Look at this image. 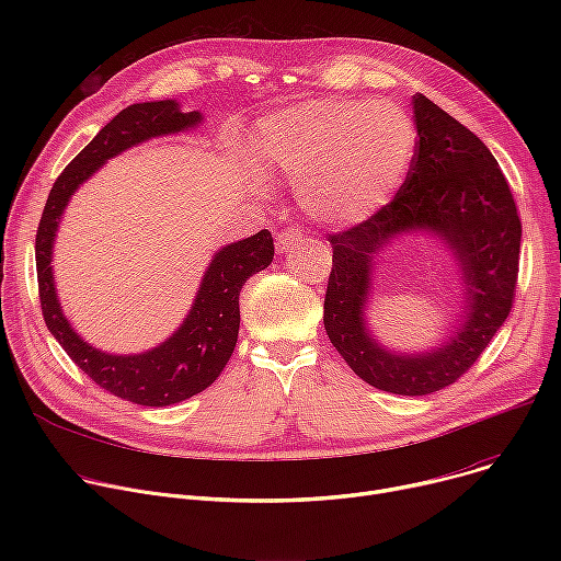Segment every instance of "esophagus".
<instances>
[{
    "label": "esophagus",
    "mask_w": 561,
    "mask_h": 561,
    "mask_svg": "<svg viewBox=\"0 0 561 561\" xmlns=\"http://www.w3.org/2000/svg\"><path fill=\"white\" fill-rule=\"evenodd\" d=\"M300 239H302V233H300L298 229H293V227L279 231V233H277V252L284 254V252L293 250V248H296V245L300 243Z\"/></svg>",
    "instance_id": "obj_1"
}]
</instances>
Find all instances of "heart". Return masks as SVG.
Masks as SVG:
<instances>
[{
  "label": "heart",
  "mask_w": 561,
  "mask_h": 561,
  "mask_svg": "<svg viewBox=\"0 0 561 561\" xmlns=\"http://www.w3.org/2000/svg\"><path fill=\"white\" fill-rule=\"evenodd\" d=\"M416 140L414 123L398 104L330 98L263 117L252 152L263 172L300 180L298 197L313 220L352 227L396 197Z\"/></svg>",
  "instance_id": "obj_1"
}]
</instances>
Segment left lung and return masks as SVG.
<instances>
[{
    "label": "left lung",
    "mask_w": 561,
    "mask_h": 561,
    "mask_svg": "<svg viewBox=\"0 0 561 561\" xmlns=\"http://www.w3.org/2000/svg\"><path fill=\"white\" fill-rule=\"evenodd\" d=\"M411 104L419 142L402 188L366 222L330 236L334 265L322 322L339 355L370 387L427 396L473 366L510 316L520 220L489 147L425 95H414ZM404 232H430L444 242L460 265L465 288L460 325L438 348L416 356L377 344L365 318L374 259Z\"/></svg>",
    "instance_id": "8db88e82"
}]
</instances>
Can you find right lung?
Listing matches in <instances>:
<instances>
[{
	"label": "right lung",
	"instance_id": "right-lung-1",
	"mask_svg": "<svg viewBox=\"0 0 561 561\" xmlns=\"http://www.w3.org/2000/svg\"><path fill=\"white\" fill-rule=\"evenodd\" d=\"M199 111L184 113L174 100L131 104L70 161L54 182L36 233L38 296L45 325L70 359L104 391L142 407H168L211 387L239 339V296L243 284L268 268L275 245L268 229L220 248L206 268L193 307L172 336L140 355H111L85 343L66 318L56 296L51 252L61 216L75 191L113 157L157 136L197 127Z\"/></svg>",
	"mask_w": 561,
	"mask_h": 561
}]
</instances>
